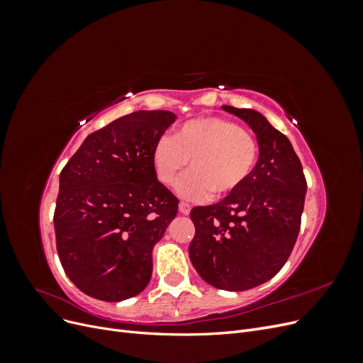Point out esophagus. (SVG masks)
<instances>
[{"label":"esophagus","instance_id":"esophagus-1","mask_svg":"<svg viewBox=\"0 0 363 363\" xmlns=\"http://www.w3.org/2000/svg\"><path fill=\"white\" fill-rule=\"evenodd\" d=\"M179 211H180V213H183V215H189V212H191V204L182 201V203L179 204Z\"/></svg>","mask_w":363,"mask_h":363}]
</instances>
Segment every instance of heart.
<instances>
[{
  "label": "heart",
  "mask_w": 363,
  "mask_h": 363,
  "mask_svg": "<svg viewBox=\"0 0 363 363\" xmlns=\"http://www.w3.org/2000/svg\"><path fill=\"white\" fill-rule=\"evenodd\" d=\"M259 156L256 138L235 121L204 116L186 121L174 136H162L152 148L157 180L172 186L189 160L191 172L177 184L186 199L225 196L250 177Z\"/></svg>",
  "instance_id": "obj_1"
}]
</instances>
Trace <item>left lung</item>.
<instances>
[{
	"mask_svg": "<svg viewBox=\"0 0 363 363\" xmlns=\"http://www.w3.org/2000/svg\"><path fill=\"white\" fill-rule=\"evenodd\" d=\"M255 131L259 159L239 189L191 211L189 257L200 277L224 291H247L283 268L301 225L307 191L289 139L252 108L223 106Z\"/></svg>",
	"mask_w": 363,
	"mask_h": 363,
	"instance_id": "1",
	"label": "left lung"
}]
</instances>
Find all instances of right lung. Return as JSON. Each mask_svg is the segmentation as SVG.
<instances>
[{"label": "right lung", "instance_id": "add662e5", "mask_svg": "<svg viewBox=\"0 0 363 363\" xmlns=\"http://www.w3.org/2000/svg\"><path fill=\"white\" fill-rule=\"evenodd\" d=\"M175 116L139 111L87 136L60 172L54 230L60 263L86 295L123 301L152 272V248L179 200L157 180L152 148Z\"/></svg>", "mask_w": 363, "mask_h": 363}]
</instances>
